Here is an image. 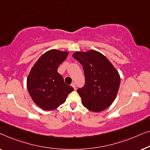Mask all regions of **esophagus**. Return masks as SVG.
<instances>
[{
    "label": "esophagus",
    "instance_id": "obj_1",
    "mask_svg": "<svg viewBox=\"0 0 150 150\" xmlns=\"http://www.w3.org/2000/svg\"><path fill=\"white\" fill-rule=\"evenodd\" d=\"M71 86L74 88V89H76V85H75V83H71Z\"/></svg>",
    "mask_w": 150,
    "mask_h": 150
}]
</instances>
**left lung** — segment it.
Here are the masks:
<instances>
[{"instance_id": "obj_1", "label": "left lung", "mask_w": 150, "mask_h": 150, "mask_svg": "<svg viewBox=\"0 0 150 150\" xmlns=\"http://www.w3.org/2000/svg\"><path fill=\"white\" fill-rule=\"evenodd\" d=\"M73 57L83 65L85 85L78 89L83 105L93 112L105 110L115 99L120 85L118 71L98 51L76 52Z\"/></svg>"}]
</instances>
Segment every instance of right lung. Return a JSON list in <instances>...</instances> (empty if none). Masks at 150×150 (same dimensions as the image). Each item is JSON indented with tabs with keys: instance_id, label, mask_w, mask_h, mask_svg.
<instances>
[{
	"instance_id": "obj_1",
	"label": "right lung",
	"mask_w": 150,
	"mask_h": 150,
	"mask_svg": "<svg viewBox=\"0 0 150 150\" xmlns=\"http://www.w3.org/2000/svg\"><path fill=\"white\" fill-rule=\"evenodd\" d=\"M68 55L67 51L50 50L40 57L30 69L26 85L30 97L43 110H52L63 104L74 88L57 72Z\"/></svg>"
}]
</instances>
